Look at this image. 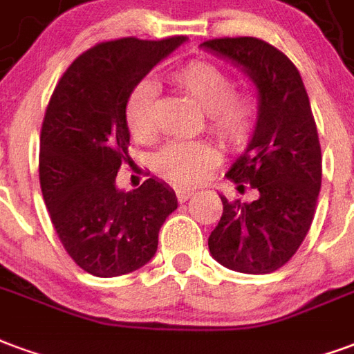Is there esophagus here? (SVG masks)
I'll list each match as a JSON object with an SVG mask.
<instances>
[{
  "instance_id": "esophagus-1",
  "label": "esophagus",
  "mask_w": 354,
  "mask_h": 354,
  "mask_svg": "<svg viewBox=\"0 0 354 354\" xmlns=\"http://www.w3.org/2000/svg\"><path fill=\"white\" fill-rule=\"evenodd\" d=\"M194 188H177V190H175V194H177V200H179V202H187L188 198H190V196H194Z\"/></svg>"
}]
</instances>
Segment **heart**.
<instances>
[{
    "label": "heart",
    "mask_w": 354,
    "mask_h": 354,
    "mask_svg": "<svg viewBox=\"0 0 354 354\" xmlns=\"http://www.w3.org/2000/svg\"><path fill=\"white\" fill-rule=\"evenodd\" d=\"M171 81L207 115V128L221 145L241 151L259 130L262 103L252 90H234L228 71L205 60L188 62L175 69ZM156 84L141 81L126 103V124L136 141H151L154 136ZM218 162V154L205 141H174L154 156V169L177 185L202 180Z\"/></svg>",
    "instance_id": "1"
}]
</instances>
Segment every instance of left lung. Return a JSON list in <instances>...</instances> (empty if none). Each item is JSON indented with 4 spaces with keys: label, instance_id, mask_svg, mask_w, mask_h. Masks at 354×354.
I'll return each instance as SVG.
<instances>
[{
    "label": "left lung",
    "instance_id": "8db88e82",
    "mask_svg": "<svg viewBox=\"0 0 354 354\" xmlns=\"http://www.w3.org/2000/svg\"><path fill=\"white\" fill-rule=\"evenodd\" d=\"M202 48L232 62L254 84L262 103L259 130L228 177L252 202L226 200L209 236L211 257L228 270L272 273L298 251L313 223L322 179L319 133L300 71L275 46L257 37H224Z\"/></svg>",
    "mask_w": 354,
    "mask_h": 354
}]
</instances>
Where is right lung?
I'll use <instances>...</instances> for the list:
<instances>
[{
    "instance_id": "right-lung-1",
    "label": "right lung",
    "mask_w": 354,
    "mask_h": 354,
    "mask_svg": "<svg viewBox=\"0 0 354 354\" xmlns=\"http://www.w3.org/2000/svg\"><path fill=\"white\" fill-rule=\"evenodd\" d=\"M187 37L107 41L82 53L62 75L41 130L39 179L64 249L95 277H118L156 254L158 232L177 196L158 177L120 190L130 162L126 103L131 90Z\"/></svg>"
}]
</instances>
